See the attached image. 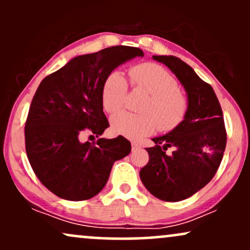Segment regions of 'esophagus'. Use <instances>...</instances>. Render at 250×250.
<instances>
[{
	"instance_id": "obj_1",
	"label": "esophagus",
	"mask_w": 250,
	"mask_h": 250,
	"mask_svg": "<svg viewBox=\"0 0 250 250\" xmlns=\"http://www.w3.org/2000/svg\"><path fill=\"white\" fill-rule=\"evenodd\" d=\"M140 148H141V146H140L139 143H136V142L131 143V149H133V151L137 150V149H140Z\"/></svg>"
}]
</instances>
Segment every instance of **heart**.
Wrapping results in <instances>:
<instances>
[{
  "label": "heart",
  "mask_w": 250,
  "mask_h": 250,
  "mask_svg": "<svg viewBox=\"0 0 250 250\" xmlns=\"http://www.w3.org/2000/svg\"><path fill=\"white\" fill-rule=\"evenodd\" d=\"M135 88L149 94L142 103V114L122 111L110 119L114 134L130 140H140L153 134L157 128L170 131L181 125L187 114L188 102L180 91L179 82L165 68L155 63L135 65L129 71ZM128 84L120 71L107 76L102 87V104L105 111L114 114L123 107L127 96Z\"/></svg>",
  "instance_id": "1"
}]
</instances>
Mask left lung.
<instances>
[{
	"mask_svg": "<svg viewBox=\"0 0 250 250\" xmlns=\"http://www.w3.org/2000/svg\"><path fill=\"white\" fill-rule=\"evenodd\" d=\"M177 77L187 94L188 109L181 125L154 137L147 148L149 162L140 170L142 183L151 195L167 202L190 197L214 177L222 161L227 134L222 109L210 84L176 56L154 55ZM174 146L170 155L165 150Z\"/></svg>",
	"mask_w": 250,
	"mask_h": 250,
	"instance_id": "8db88e82",
	"label": "left lung"
}]
</instances>
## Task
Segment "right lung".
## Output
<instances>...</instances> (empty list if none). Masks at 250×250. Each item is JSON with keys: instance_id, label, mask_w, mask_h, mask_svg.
Listing matches in <instances>:
<instances>
[{"instance_id": "add662e5", "label": "right lung", "mask_w": 250, "mask_h": 250, "mask_svg": "<svg viewBox=\"0 0 250 250\" xmlns=\"http://www.w3.org/2000/svg\"><path fill=\"white\" fill-rule=\"evenodd\" d=\"M135 47L115 45L71 59L42 80L25 122V150L34 173L51 193L68 201L102 190L114 162L130 153L127 139L82 142L87 128L96 137L109 123L102 104L105 79L119 65L143 57Z\"/></svg>"}]
</instances>
